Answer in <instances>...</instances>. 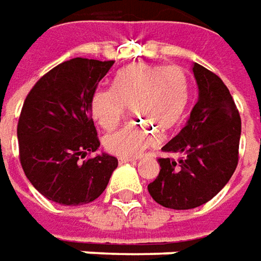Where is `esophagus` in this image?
I'll return each instance as SVG.
<instances>
[{
  "instance_id": "esophagus-1",
  "label": "esophagus",
  "mask_w": 261,
  "mask_h": 261,
  "mask_svg": "<svg viewBox=\"0 0 261 261\" xmlns=\"http://www.w3.org/2000/svg\"><path fill=\"white\" fill-rule=\"evenodd\" d=\"M136 159H134V158H122V156H119L118 158V162H119L120 165H123V163H127V162H135Z\"/></svg>"
}]
</instances>
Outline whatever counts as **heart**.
Segmentation results:
<instances>
[{"label":"heart","mask_w":261,"mask_h":261,"mask_svg":"<svg viewBox=\"0 0 261 261\" xmlns=\"http://www.w3.org/2000/svg\"><path fill=\"white\" fill-rule=\"evenodd\" d=\"M189 81L179 66L138 62L118 71L113 88H98L91 96L93 119L103 129L119 123L126 107L142 123L122 126L103 138L109 153L134 158L158 142L156 127L170 130L182 120L189 102ZM152 126L150 127V125Z\"/></svg>","instance_id":"heart-1"}]
</instances>
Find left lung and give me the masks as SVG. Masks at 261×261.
Here are the masks:
<instances>
[{
	"mask_svg": "<svg viewBox=\"0 0 261 261\" xmlns=\"http://www.w3.org/2000/svg\"><path fill=\"white\" fill-rule=\"evenodd\" d=\"M197 102L186 125L162 150L161 172L148 190L168 209L202 206L227 185L239 161L242 120L227 86L216 73L193 62ZM169 154H177L172 160Z\"/></svg>",
	"mask_w": 261,
	"mask_h": 261,
	"instance_id": "obj_1",
	"label": "left lung"
}]
</instances>
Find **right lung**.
Returning a JSON list of instances; mask_svg holds the SVG:
<instances>
[{
	"label": "right lung",
	"mask_w": 261,
	"mask_h": 261,
	"mask_svg": "<svg viewBox=\"0 0 261 261\" xmlns=\"http://www.w3.org/2000/svg\"><path fill=\"white\" fill-rule=\"evenodd\" d=\"M113 61L73 58L55 66L28 93L18 120L19 161L25 176L48 200L62 206L93 202L107 189L115 156L96 152L91 96Z\"/></svg>",
	"instance_id": "1"
}]
</instances>
